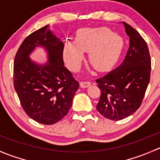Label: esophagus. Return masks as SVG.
Segmentation results:
<instances>
[{"instance_id":"1","label":"esophagus","mask_w":160,"mask_h":160,"mask_svg":"<svg viewBox=\"0 0 160 160\" xmlns=\"http://www.w3.org/2000/svg\"><path fill=\"white\" fill-rule=\"evenodd\" d=\"M90 85H91V82H88V81L80 82V85H81V87H82V88H88Z\"/></svg>"}]
</instances>
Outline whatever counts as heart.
<instances>
[{"mask_svg": "<svg viewBox=\"0 0 160 160\" xmlns=\"http://www.w3.org/2000/svg\"><path fill=\"white\" fill-rule=\"evenodd\" d=\"M123 38L107 28H82L78 31L75 41H67L63 58L70 70L81 68L85 52H89L88 60L97 70L104 72L111 68L119 58L122 51Z\"/></svg>", "mask_w": 160, "mask_h": 160, "instance_id": "obj_1", "label": "heart"}]
</instances>
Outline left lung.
Masks as SVG:
<instances>
[{
  "label": "left lung",
  "mask_w": 160,
  "mask_h": 160,
  "mask_svg": "<svg viewBox=\"0 0 160 160\" xmlns=\"http://www.w3.org/2000/svg\"><path fill=\"white\" fill-rule=\"evenodd\" d=\"M129 48L122 63L96 79L101 90L97 104L98 112L118 121L131 116L140 107L150 80L151 58L146 42L135 28L126 22Z\"/></svg>",
  "instance_id": "left-lung-1"
}]
</instances>
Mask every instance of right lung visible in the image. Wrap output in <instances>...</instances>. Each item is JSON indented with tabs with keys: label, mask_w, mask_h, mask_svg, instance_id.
Wrapping results in <instances>:
<instances>
[{
	"label": "right lung",
	"mask_w": 160,
	"mask_h": 160,
	"mask_svg": "<svg viewBox=\"0 0 160 160\" xmlns=\"http://www.w3.org/2000/svg\"><path fill=\"white\" fill-rule=\"evenodd\" d=\"M49 24L29 34L19 47L14 62V86L23 109L30 118L52 125L68 114L79 83L65 67L64 44ZM37 46L46 48L49 62L38 65L29 55Z\"/></svg>",
	"instance_id": "add662e5"
}]
</instances>
